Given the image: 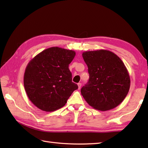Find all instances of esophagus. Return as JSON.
<instances>
[{
	"label": "esophagus",
	"mask_w": 148,
	"mask_h": 148,
	"mask_svg": "<svg viewBox=\"0 0 148 148\" xmlns=\"http://www.w3.org/2000/svg\"><path fill=\"white\" fill-rule=\"evenodd\" d=\"M77 86H78V89H80L81 88V83H79L77 84Z\"/></svg>",
	"instance_id": "1"
}]
</instances>
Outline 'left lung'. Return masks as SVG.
<instances>
[{
	"mask_svg": "<svg viewBox=\"0 0 148 148\" xmlns=\"http://www.w3.org/2000/svg\"><path fill=\"white\" fill-rule=\"evenodd\" d=\"M88 68V82L81 90V95L93 108L105 111L123 102L130 86V76L120 58L108 50L83 52Z\"/></svg>",
	"mask_w": 148,
	"mask_h": 148,
	"instance_id": "8db88e82",
	"label": "left lung"
}]
</instances>
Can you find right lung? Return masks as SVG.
<instances>
[{
	"instance_id": "1",
	"label": "right lung",
	"mask_w": 148,
	"mask_h": 148,
	"mask_svg": "<svg viewBox=\"0 0 148 148\" xmlns=\"http://www.w3.org/2000/svg\"><path fill=\"white\" fill-rule=\"evenodd\" d=\"M76 52L59 47L46 49L29 62L24 74L27 95L37 108L46 112L64 107L74 90L69 64Z\"/></svg>"
}]
</instances>
